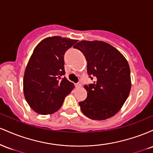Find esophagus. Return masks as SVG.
<instances>
[{"mask_svg":"<svg viewBox=\"0 0 153 153\" xmlns=\"http://www.w3.org/2000/svg\"><path fill=\"white\" fill-rule=\"evenodd\" d=\"M81 82H77V83H75V87L76 88H79V87H80L81 86Z\"/></svg>","mask_w":153,"mask_h":153,"instance_id":"obj_1","label":"esophagus"}]
</instances>
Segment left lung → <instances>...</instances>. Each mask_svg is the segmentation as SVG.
Returning a JSON list of instances; mask_svg holds the SVG:
<instances>
[{"label":"left lung","instance_id":"8db88e82","mask_svg":"<svg viewBox=\"0 0 153 153\" xmlns=\"http://www.w3.org/2000/svg\"><path fill=\"white\" fill-rule=\"evenodd\" d=\"M88 62V75L94 83L85 85L87 98L79 102L82 112L93 120L114 116L128 98L131 89L130 69L117 49L101 41L79 42L74 46Z\"/></svg>","mask_w":153,"mask_h":153}]
</instances>
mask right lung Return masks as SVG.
<instances>
[{
	"mask_svg": "<svg viewBox=\"0 0 153 153\" xmlns=\"http://www.w3.org/2000/svg\"><path fill=\"white\" fill-rule=\"evenodd\" d=\"M77 40L52 36L35 47L24 77V93L29 105L40 114L54 113L74 88L64 76V55Z\"/></svg>",
	"mask_w": 153,
	"mask_h": 153,
	"instance_id": "add662e5",
	"label": "right lung"
}]
</instances>
